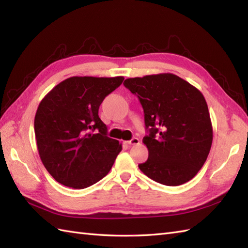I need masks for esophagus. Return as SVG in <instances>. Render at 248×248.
I'll return each instance as SVG.
<instances>
[{"instance_id": "34e87169", "label": "esophagus", "mask_w": 248, "mask_h": 248, "mask_svg": "<svg viewBox=\"0 0 248 248\" xmlns=\"http://www.w3.org/2000/svg\"><path fill=\"white\" fill-rule=\"evenodd\" d=\"M139 144H140V140L138 138H134L128 141V145H130V146H134V145H139Z\"/></svg>"}]
</instances>
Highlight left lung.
I'll return each mask as SVG.
<instances>
[{"mask_svg": "<svg viewBox=\"0 0 248 248\" xmlns=\"http://www.w3.org/2000/svg\"><path fill=\"white\" fill-rule=\"evenodd\" d=\"M139 97L149 135L143 139L148 160L140 170L155 182L177 186L191 180L204 164L213 128L203 94L172 73L124 80Z\"/></svg>", "mask_w": 248, "mask_h": 248, "instance_id": "1", "label": "left lung"}]
</instances>
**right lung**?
Here are the masks:
<instances>
[{
	"mask_svg": "<svg viewBox=\"0 0 248 248\" xmlns=\"http://www.w3.org/2000/svg\"><path fill=\"white\" fill-rule=\"evenodd\" d=\"M124 77H71L52 88L35 115L37 149L46 170L72 188H85L108 173L123 149L107 136L99 107Z\"/></svg>",
	"mask_w": 248,
	"mask_h": 248,
	"instance_id": "1",
	"label": "right lung"
}]
</instances>
